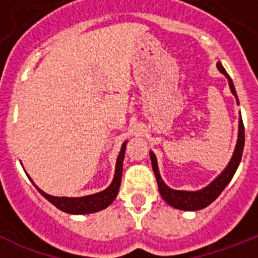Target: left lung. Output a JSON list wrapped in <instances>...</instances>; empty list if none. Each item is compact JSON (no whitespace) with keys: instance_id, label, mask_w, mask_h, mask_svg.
Masks as SVG:
<instances>
[{"instance_id":"1","label":"left lung","mask_w":258,"mask_h":258,"mask_svg":"<svg viewBox=\"0 0 258 258\" xmlns=\"http://www.w3.org/2000/svg\"><path fill=\"white\" fill-rule=\"evenodd\" d=\"M217 68L223 76L226 77L229 81L230 90H231L232 95L236 98V103L239 106V99L236 95V90L234 88L232 80L227 75L225 68L222 67L221 61H217ZM243 149H244V125H243V120L241 116L239 117V131H238V141H236L235 150L232 152V156L230 159L229 164L226 168L220 173V174L208 184L206 187H203L202 190L198 191H183V190H173L170 188L165 182L161 178L160 172H159V166H157L156 156L152 151H150V157H151L152 169H154L155 177L157 181V187H159V192L163 197L170 207L175 209H181V211H200V209L206 208L209 204L214 202L220 197V194L222 192L223 188L226 187L229 182L235 174L236 169H238L239 164L241 160V155H243Z\"/></svg>"}]
</instances>
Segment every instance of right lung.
I'll return each mask as SVG.
<instances>
[{"instance_id": "1", "label": "right lung", "mask_w": 258, "mask_h": 258, "mask_svg": "<svg viewBox=\"0 0 258 258\" xmlns=\"http://www.w3.org/2000/svg\"><path fill=\"white\" fill-rule=\"evenodd\" d=\"M127 141H125L121 146L120 154L116 160V168H115V175L108 187L104 188L103 191L97 194H92V195H86V197L80 198H67V197H52L49 195L41 188H38L35 184V182L32 181L31 177L28 174V178L33 183L38 192L49 200L52 206H55L56 208L60 209L61 212L70 214H89L95 213V212L103 211L107 207L112 204L113 200L116 199L118 194V188H120V183H121V175H122V161L125 157V149H126Z\"/></svg>"}]
</instances>
